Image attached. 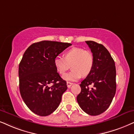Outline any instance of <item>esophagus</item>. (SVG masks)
Returning a JSON list of instances; mask_svg holds the SVG:
<instances>
[{"label":"esophagus","mask_w":134,"mask_h":134,"mask_svg":"<svg viewBox=\"0 0 134 134\" xmlns=\"http://www.w3.org/2000/svg\"><path fill=\"white\" fill-rule=\"evenodd\" d=\"M72 85H73L72 83L69 82H67V87H68V88H70L71 86H72Z\"/></svg>","instance_id":"34e87169"}]
</instances>
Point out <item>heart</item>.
Masks as SVG:
<instances>
[{
	"label": "heart",
	"mask_w": 134,
	"mask_h": 134,
	"mask_svg": "<svg viewBox=\"0 0 134 134\" xmlns=\"http://www.w3.org/2000/svg\"><path fill=\"white\" fill-rule=\"evenodd\" d=\"M54 64L60 75L65 74L71 65L72 71L63 77L67 81L78 80L82 75L87 76L92 70L94 65V57L92 52L81 47H73L65 52L64 57L57 55Z\"/></svg>",
	"instance_id": "b5f03b06"
}]
</instances>
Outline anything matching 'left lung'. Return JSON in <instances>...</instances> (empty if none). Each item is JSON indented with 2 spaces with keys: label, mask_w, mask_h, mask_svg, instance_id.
I'll list each match as a JSON object with an SVG mask.
<instances>
[{
  "label": "left lung",
  "mask_w": 134,
  "mask_h": 134,
  "mask_svg": "<svg viewBox=\"0 0 134 134\" xmlns=\"http://www.w3.org/2000/svg\"><path fill=\"white\" fill-rule=\"evenodd\" d=\"M85 42L93 55L94 65L80 85L81 92L77 100L83 111L91 116H97L109 108L116 93V66L103 44L93 41ZM89 85L93 87L90 89Z\"/></svg>",
  "instance_id": "1"
}]
</instances>
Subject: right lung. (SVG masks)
<instances>
[{
    "label": "right lung",
    "mask_w": 134,
    "mask_h": 134,
    "mask_svg": "<svg viewBox=\"0 0 134 134\" xmlns=\"http://www.w3.org/2000/svg\"><path fill=\"white\" fill-rule=\"evenodd\" d=\"M71 45L42 41L25 51L18 69L20 92L28 108L37 115L48 116L60 104L67 83L57 72L54 59Z\"/></svg>",
    "instance_id": "right-lung-1"
}]
</instances>
